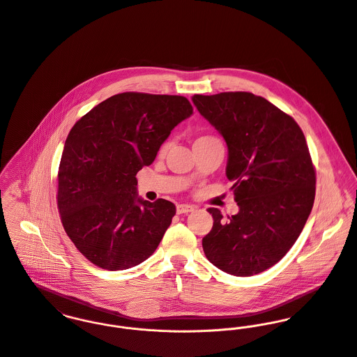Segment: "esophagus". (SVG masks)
<instances>
[{
    "instance_id": "34e87169",
    "label": "esophagus",
    "mask_w": 357,
    "mask_h": 357,
    "mask_svg": "<svg viewBox=\"0 0 357 357\" xmlns=\"http://www.w3.org/2000/svg\"><path fill=\"white\" fill-rule=\"evenodd\" d=\"M195 209H196V206H193V205H188V204H179V205L176 206V213H178V215L190 213V212H193Z\"/></svg>"
}]
</instances>
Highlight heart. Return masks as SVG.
<instances>
[{
    "label": "heart",
    "instance_id": "1",
    "mask_svg": "<svg viewBox=\"0 0 357 357\" xmlns=\"http://www.w3.org/2000/svg\"><path fill=\"white\" fill-rule=\"evenodd\" d=\"M212 139H218L216 137H213V135H201V137H198L197 139L195 141V144H198V142H205V141H212ZM167 146H168V144L165 142V144H162L161 145V148H160V153H164L165 151H167Z\"/></svg>",
    "mask_w": 357,
    "mask_h": 357
}]
</instances>
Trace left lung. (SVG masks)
Listing matches in <instances>:
<instances>
[{"label":"left lung","instance_id":"obj_1","mask_svg":"<svg viewBox=\"0 0 357 357\" xmlns=\"http://www.w3.org/2000/svg\"><path fill=\"white\" fill-rule=\"evenodd\" d=\"M198 112L226 139V175L239 212L213 216L202 238L206 259L236 277L260 274L289 252L311 213L317 171L303 130L290 115L248 91L195 94Z\"/></svg>","mask_w":357,"mask_h":357}]
</instances>
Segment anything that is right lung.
Segmentation results:
<instances>
[{"instance_id": "right-lung-1", "label": "right lung", "mask_w": 357, "mask_h": 357, "mask_svg": "<svg viewBox=\"0 0 357 357\" xmlns=\"http://www.w3.org/2000/svg\"><path fill=\"white\" fill-rule=\"evenodd\" d=\"M192 114L186 97L126 91L71 128L57 172V208L67 236L97 267H135L159 246L176 208L164 198L137 197L135 175Z\"/></svg>"}]
</instances>
